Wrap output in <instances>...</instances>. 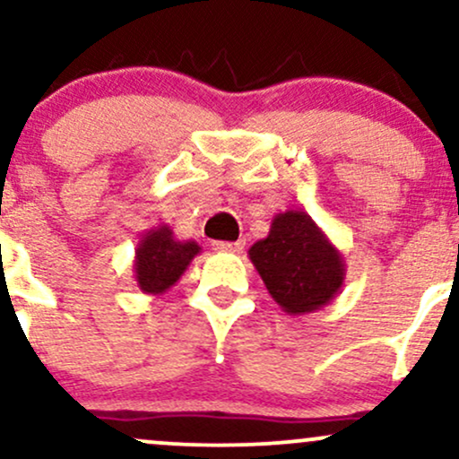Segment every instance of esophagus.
Masks as SVG:
<instances>
[{
    "mask_svg": "<svg viewBox=\"0 0 459 459\" xmlns=\"http://www.w3.org/2000/svg\"><path fill=\"white\" fill-rule=\"evenodd\" d=\"M246 241L239 239V241H213V247L220 252H241L244 250Z\"/></svg>",
    "mask_w": 459,
    "mask_h": 459,
    "instance_id": "esophagus-1",
    "label": "esophagus"
}]
</instances>
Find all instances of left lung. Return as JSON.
Returning <instances> with one entry per match:
<instances>
[{
	"label": "left lung",
	"mask_w": 459,
	"mask_h": 459,
	"mask_svg": "<svg viewBox=\"0 0 459 459\" xmlns=\"http://www.w3.org/2000/svg\"><path fill=\"white\" fill-rule=\"evenodd\" d=\"M247 256L287 315L324 308L345 282L343 255L302 209L273 215L270 233L247 250Z\"/></svg>",
	"instance_id": "obj_1"
}]
</instances>
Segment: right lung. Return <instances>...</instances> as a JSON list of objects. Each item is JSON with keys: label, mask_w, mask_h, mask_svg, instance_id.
<instances>
[{"label": "right lung", "mask_w": 459, "mask_h": 459, "mask_svg": "<svg viewBox=\"0 0 459 459\" xmlns=\"http://www.w3.org/2000/svg\"><path fill=\"white\" fill-rule=\"evenodd\" d=\"M200 250L203 247L194 239H177L168 224L142 233L134 261V276L142 293L161 296L175 287Z\"/></svg>", "instance_id": "1"}]
</instances>
